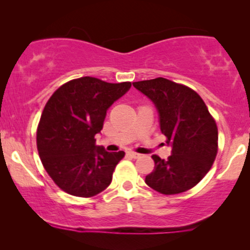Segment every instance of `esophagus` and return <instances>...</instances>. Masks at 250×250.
<instances>
[{"mask_svg": "<svg viewBox=\"0 0 250 250\" xmlns=\"http://www.w3.org/2000/svg\"><path fill=\"white\" fill-rule=\"evenodd\" d=\"M127 155H128L129 157H132V158H134V159L140 158V157H141V155H140V153H136V152H134V151H128Z\"/></svg>", "mask_w": 250, "mask_h": 250, "instance_id": "34e87169", "label": "esophagus"}]
</instances>
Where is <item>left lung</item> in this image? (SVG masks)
I'll return each mask as SVG.
<instances>
[{
  "label": "left lung",
  "instance_id": "8db88e82",
  "mask_svg": "<svg viewBox=\"0 0 250 250\" xmlns=\"http://www.w3.org/2000/svg\"><path fill=\"white\" fill-rule=\"evenodd\" d=\"M159 112L160 131L172 153L165 159L152 155L155 169L146 183L163 194L192 189L209 172L218 150L216 122L200 95L192 88L158 77L134 82Z\"/></svg>",
  "mask_w": 250,
  "mask_h": 250
}]
</instances>
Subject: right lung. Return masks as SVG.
I'll return each mask as SVG.
<instances>
[{
	"mask_svg": "<svg viewBox=\"0 0 250 250\" xmlns=\"http://www.w3.org/2000/svg\"><path fill=\"white\" fill-rule=\"evenodd\" d=\"M131 82L107 83L95 77L71 80L46 102L36 133L39 155L53 182L71 196L90 198L109 187L125 152L95 146L108 108Z\"/></svg>",
	"mask_w": 250,
	"mask_h": 250,
	"instance_id": "obj_1",
	"label": "right lung"
}]
</instances>
